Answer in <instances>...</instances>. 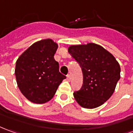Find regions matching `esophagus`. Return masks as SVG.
<instances>
[{
	"instance_id": "esophagus-1",
	"label": "esophagus",
	"mask_w": 133,
	"mask_h": 133,
	"mask_svg": "<svg viewBox=\"0 0 133 133\" xmlns=\"http://www.w3.org/2000/svg\"><path fill=\"white\" fill-rule=\"evenodd\" d=\"M67 78H68V81H70V79H71V76H70V74H68V75H67Z\"/></svg>"
}]
</instances>
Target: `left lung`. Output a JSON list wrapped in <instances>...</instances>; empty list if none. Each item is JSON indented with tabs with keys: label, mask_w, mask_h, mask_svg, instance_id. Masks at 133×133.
<instances>
[{
	"label": "left lung",
	"mask_w": 133,
	"mask_h": 133,
	"mask_svg": "<svg viewBox=\"0 0 133 133\" xmlns=\"http://www.w3.org/2000/svg\"><path fill=\"white\" fill-rule=\"evenodd\" d=\"M68 52L81 68L83 85L73 93L83 108L94 109L107 102L120 78V66L110 52L94 43L73 45Z\"/></svg>",
	"instance_id": "obj_1"
}]
</instances>
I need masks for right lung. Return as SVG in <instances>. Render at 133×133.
Masks as SVG:
<instances>
[{
    "label": "right lung",
    "mask_w": 133,
    "mask_h": 133,
    "mask_svg": "<svg viewBox=\"0 0 133 133\" xmlns=\"http://www.w3.org/2000/svg\"><path fill=\"white\" fill-rule=\"evenodd\" d=\"M57 44L50 39L35 42L21 54L15 76L21 92L30 102L44 104L55 95L63 80L59 63L54 59Z\"/></svg>",
    "instance_id": "right-lung-1"
}]
</instances>
